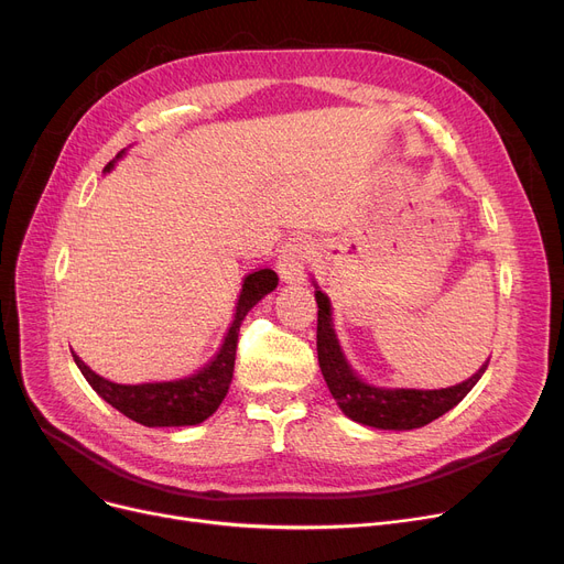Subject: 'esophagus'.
I'll return each instance as SVG.
<instances>
[{
  "instance_id": "34e87169",
  "label": "esophagus",
  "mask_w": 564,
  "mask_h": 564,
  "mask_svg": "<svg viewBox=\"0 0 564 564\" xmlns=\"http://www.w3.org/2000/svg\"><path fill=\"white\" fill-rule=\"evenodd\" d=\"M308 256H311L308 242L304 237H294V240H290L279 253V260H276L279 276L285 283H302L306 279Z\"/></svg>"
}]
</instances>
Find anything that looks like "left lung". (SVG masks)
Wrapping results in <instances>:
<instances>
[{
  "mask_svg": "<svg viewBox=\"0 0 564 564\" xmlns=\"http://www.w3.org/2000/svg\"><path fill=\"white\" fill-rule=\"evenodd\" d=\"M315 288V302H317V361L324 381H327L329 393L334 395L336 404L354 423L375 427V430H416L432 421H436L443 413H448L457 406L470 389L476 387L480 377L487 370V364L480 370L468 377L462 383L448 389H391V387H377L361 379L347 364L340 340L334 332V308L332 300L324 294L317 281H311Z\"/></svg>",
  "mask_w": 564,
  "mask_h": 564,
  "instance_id": "8db88e82",
  "label": "left lung"
}]
</instances>
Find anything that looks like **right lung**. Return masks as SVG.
<instances>
[{"instance_id":"right-lung-1","label":"right lung","mask_w":564,"mask_h":564,"mask_svg":"<svg viewBox=\"0 0 564 564\" xmlns=\"http://www.w3.org/2000/svg\"><path fill=\"white\" fill-rule=\"evenodd\" d=\"M128 151H121L105 166V173H109L118 160H123ZM279 285V276L272 270H258L249 276H245L240 300L235 304V315L230 327L224 336V343L215 359L203 366L198 372L171 379V381H145V383H116L98 372L88 368L77 354L73 351V359L77 368L82 370L84 379L91 383V389L109 402L113 409H118L123 416L132 419L134 423H141L145 427H185V425H198L205 419H210L219 409L221 400L226 398L230 381H232V368H235V349H237V332L240 324L247 317V313L270 294Z\"/></svg>"}]
</instances>
